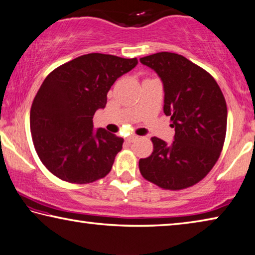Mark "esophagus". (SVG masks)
Masks as SVG:
<instances>
[{"label": "esophagus", "instance_id": "obj_1", "mask_svg": "<svg viewBox=\"0 0 255 255\" xmlns=\"http://www.w3.org/2000/svg\"><path fill=\"white\" fill-rule=\"evenodd\" d=\"M138 139V136H136V135H131V136H128L127 138H126V140H127V143H134V142H136V140Z\"/></svg>", "mask_w": 255, "mask_h": 255}]
</instances>
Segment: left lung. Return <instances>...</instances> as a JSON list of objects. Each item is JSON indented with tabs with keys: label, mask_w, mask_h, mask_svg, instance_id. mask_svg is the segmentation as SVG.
Wrapping results in <instances>:
<instances>
[{
	"label": "left lung",
	"mask_w": 255,
	"mask_h": 255,
	"mask_svg": "<svg viewBox=\"0 0 255 255\" xmlns=\"http://www.w3.org/2000/svg\"><path fill=\"white\" fill-rule=\"evenodd\" d=\"M139 61L162 80L163 112L175 128L171 144L152 137L153 152L139 160V171L161 188L191 187L208 175L220 156L227 130L224 94L208 71L183 55L159 52Z\"/></svg>",
	"instance_id": "left-lung-1"
}]
</instances>
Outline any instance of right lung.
Returning a JSON list of instances; mask_svg holds the SVG:
<instances>
[{
    "label": "right lung",
    "instance_id": "obj_1",
    "mask_svg": "<svg viewBox=\"0 0 255 255\" xmlns=\"http://www.w3.org/2000/svg\"><path fill=\"white\" fill-rule=\"evenodd\" d=\"M137 59L102 53L78 56L48 75L30 109V132L37 155L58 178L88 184L110 172L124 138L99 128L93 117L107 104L117 79Z\"/></svg>",
    "mask_w": 255,
    "mask_h": 255
}]
</instances>
